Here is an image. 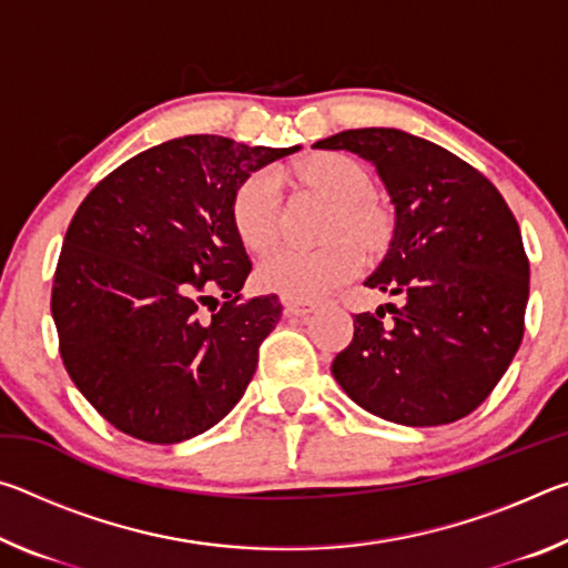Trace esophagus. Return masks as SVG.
Listing matches in <instances>:
<instances>
[{
  "mask_svg": "<svg viewBox=\"0 0 568 568\" xmlns=\"http://www.w3.org/2000/svg\"><path fill=\"white\" fill-rule=\"evenodd\" d=\"M283 307H285V315H293V318H307V315L318 311V305L297 303V301H283Z\"/></svg>",
  "mask_w": 568,
  "mask_h": 568,
  "instance_id": "obj_1",
  "label": "esophagus"
}]
</instances>
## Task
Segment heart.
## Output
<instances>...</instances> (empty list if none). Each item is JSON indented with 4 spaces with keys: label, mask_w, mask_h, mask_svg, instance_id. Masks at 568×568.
Here are the masks:
<instances>
[{
    "label": "heart",
    "mask_w": 568,
    "mask_h": 568,
    "mask_svg": "<svg viewBox=\"0 0 568 568\" xmlns=\"http://www.w3.org/2000/svg\"><path fill=\"white\" fill-rule=\"evenodd\" d=\"M305 180L343 205L338 235L345 230L371 247L378 237V223L373 210L365 205L371 195V178L358 162L343 155H325L303 170ZM283 182L275 170H261L237 187L233 200V223L237 237L253 253H265L281 235ZM363 250L353 240L321 247H277L257 267V281L265 291H273L287 301L313 303L335 287L353 281L363 271Z\"/></svg>",
    "instance_id": "b5f03b06"
}]
</instances>
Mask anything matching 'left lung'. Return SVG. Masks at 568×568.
Here are the masks:
<instances>
[{
  "mask_svg": "<svg viewBox=\"0 0 568 568\" xmlns=\"http://www.w3.org/2000/svg\"><path fill=\"white\" fill-rule=\"evenodd\" d=\"M313 148L371 162L393 205L388 250L365 285L400 305L355 315L335 381L361 408L400 426L468 416L524 338L528 261L514 213L478 170L410 132L345 130ZM386 310L390 324L379 321Z\"/></svg>",
  "mask_w": 568,
  "mask_h": 568,
  "instance_id": "obj_1",
  "label": "left lung"
}]
</instances>
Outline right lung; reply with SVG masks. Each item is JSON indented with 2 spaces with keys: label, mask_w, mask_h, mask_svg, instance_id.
I'll list each match as a JSON object with an SVG mask.
<instances>
[{
  "label": "right lung",
  "mask_w": 568,
  "mask_h": 568,
  "mask_svg": "<svg viewBox=\"0 0 568 568\" xmlns=\"http://www.w3.org/2000/svg\"><path fill=\"white\" fill-rule=\"evenodd\" d=\"M297 150L185 134L112 170L77 207L52 318L74 386L122 434L180 444L243 398L283 305L237 303L253 265L233 200L255 170ZM210 290L226 303L203 320Z\"/></svg>",
  "instance_id": "obj_1"
}]
</instances>
